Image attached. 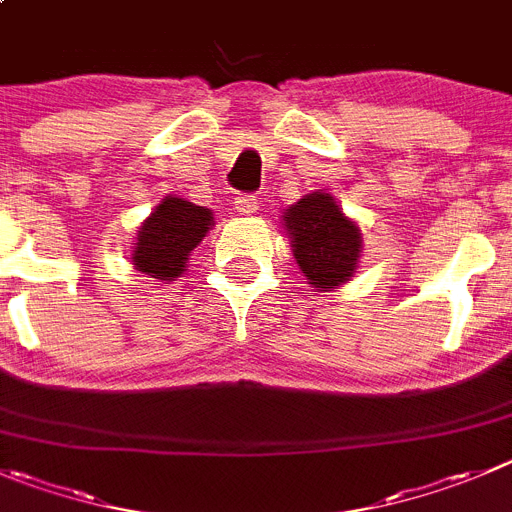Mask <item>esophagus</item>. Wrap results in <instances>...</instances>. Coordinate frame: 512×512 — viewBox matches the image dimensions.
<instances>
[{
	"label": "esophagus",
	"mask_w": 512,
	"mask_h": 512,
	"mask_svg": "<svg viewBox=\"0 0 512 512\" xmlns=\"http://www.w3.org/2000/svg\"><path fill=\"white\" fill-rule=\"evenodd\" d=\"M257 207H260V202H257V197H250V194H240V197L234 199V209L240 214H255Z\"/></svg>",
	"instance_id": "34e87169"
}]
</instances>
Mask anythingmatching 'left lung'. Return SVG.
Returning <instances> with one entry per match:
<instances>
[{"mask_svg":"<svg viewBox=\"0 0 512 512\" xmlns=\"http://www.w3.org/2000/svg\"><path fill=\"white\" fill-rule=\"evenodd\" d=\"M295 262L313 288H333L346 283L356 270L361 252V232L343 217L331 194H308L285 212Z\"/></svg>","mask_w":512,"mask_h":512,"instance_id":"1","label":"left lung"}]
</instances>
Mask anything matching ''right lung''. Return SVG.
<instances>
[{"label": "right lung", "mask_w": 512, "mask_h": 512, "mask_svg": "<svg viewBox=\"0 0 512 512\" xmlns=\"http://www.w3.org/2000/svg\"><path fill=\"white\" fill-rule=\"evenodd\" d=\"M212 212L179 197H166L138 227L131 262L148 278L174 280L184 272L189 252L212 227Z\"/></svg>", "instance_id": "obj_1"}]
</instances>
